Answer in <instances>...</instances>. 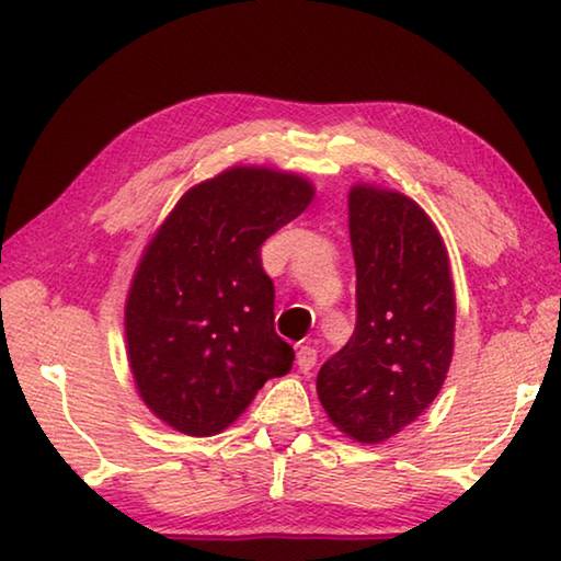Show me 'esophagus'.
I'll return each mask as SVG.
<instances>
[{"mask_svg": "<svg viewBox=\"0 0 561 561\" xmlns=\"http://www.w3.org/2000/svg\"><path fill=\"white\" fill-rule=\"evenodd\" d=\"M297 366L304 374L311 371L317 366V348L314 346H299L297 351Z\"/></svg>", "mask_w": 561, "mask_h": 561, "instance_id": "1", "label": "esophagus"}]
</instances>
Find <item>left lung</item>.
I'll use <instances>...</instances> for the list:
<instances>
[{
    "label": "left lung",
    "mask_w": 561,
    "mask_h": 561,
    "mask_svg": "<svg viewBox=\"0 0 561 561\" xmlns=\"http://www.w3.org/2000/svg\"><path fill=\"white\" fill-rule=\"evenodd\" d=\"M348 234L356 329L317 376L329 421L358 443H383L440 393L453 360L455 289L438 227L396 190L354 185Z\"/></svg>",
    "instance_id": "left-lung-1"
}]
</instances>
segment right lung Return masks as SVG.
<instances>
[{
  "label": "right lung",
  "instance_id": "right-lung-1",
  "mask_svg": "<svg viewBox=\"0 0 561 561\" xmlns=\"http://www.w3.org/2000/svg\"><path fill=\"white\" fill-rule=\"evenodd\" d=\"M311 197L307 178L234 165L190 187L148 242L126 299L128 364L170 428L217 435L264 381L289 374L294 348L274 331L260 247Z\"/></svg>",
  "mask_w": 561,
  "mask_h": 561
}]
</instances>
